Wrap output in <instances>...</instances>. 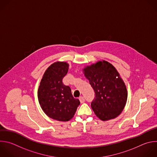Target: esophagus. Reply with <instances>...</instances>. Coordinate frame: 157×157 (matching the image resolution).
I'll return each instance as SVG.
<instances>
[{
	"label": "esophagus",
	"instance_id": "34e87169",
	"mask_svg": "<svg viewBox=\"0 0 157 157\" xmlns=\"http://www.w3.org/2000/svg\"><path fill=\"white\" fill-rule=\"evenodd\" d=\"M79 100H80L81 103H84V102L85 101V98H84V97L81 96V97H79Z\"/></svg>",
	"mask_w": 157,
	"mask_h": 157
}]
</instances>
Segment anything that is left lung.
I'll return each instance as SVG.
<instances>
[{
	"label": "left lung",
	"instance_id": "1",
	"mask_svg": "<svg viewBox=\"0 0 157 157\" xmlns=\"http://www.w3.org/2000/svg\"><path fill=\"white\" fill-rule=\"evenodd\" d=\"M83 71L95 92L91 107L95 115L102 121L117 117L125 107L128 92L116 68L103 60L87 66Z\"/></svg>",
	"mask_w": 157,
	"mask_h": 157
}]
</instances>
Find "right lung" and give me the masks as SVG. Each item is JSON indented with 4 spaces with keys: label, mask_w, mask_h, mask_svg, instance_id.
<instances>
[{
    "label": "right lung",
    "mask_w": 157,
    "mask_h": 157,
    "mask_svg": "<svg viewBox=\"0 0 157 157\" xmlns=\"http://www.w3.org/2000/svg\"><path fill=\"white\" fill-rule=\"evenodd\" d=\"M68 67L63 62L52 64L45 71L37 92L44 112L48 117L60 121L70 120L80 104L79 99L73 97L71 88L62 82Z\"/></svg>",
    "instance_id": "add662e5"
}]
</instances>
